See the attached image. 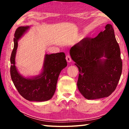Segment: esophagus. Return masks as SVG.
I'll use <instances>...</instances> for the list:
<instances>
[{"label": "esophagus", "mask_w": 129, "mask_h": 129, "mask_svg": "<svg viewBox=\"0 0 129 129\" xmlns=\"http://www.w3.org/2000/svg\"><path fill=\"white\" fill-rule=\"evenodd\" d=\"M66 60L67 61V62H71L72 61V58L71 57V56L69 55V54H67L66 56Z\"/></svg>", "instance_id": "1"}]
</instances>
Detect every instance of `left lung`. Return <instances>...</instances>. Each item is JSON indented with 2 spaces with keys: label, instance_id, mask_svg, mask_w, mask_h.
I'll list each match as a JSON object with an SVG mask.
<instances>
[{
  "label": "left lung",
  "instance_id": "8db88e82",
  "mask_svg": "<svg viewBox=\"0 0 129 129\" xmlns=\"http://www.w3.org/2000/svg\"><path fill=\"white\" fill-rule=\"evenodd\" d=\"M105 28L97 37L83 39L70 49L79 71L78 89L88 100L108 97L121 76L122 61L114 29L109 24Z\"/></svg>",
  "mask_w": 129,
  "mask_h": 129
}]
</instances>
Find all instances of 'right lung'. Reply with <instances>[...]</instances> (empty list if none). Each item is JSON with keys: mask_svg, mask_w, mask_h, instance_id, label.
I'll list each match as a JSON object with an SVG mask.
<instances>
[{"mask_svg": "<svg viewBox=\"0 0 129 129\" xmlns=\"http://www.w3.org/2000/svg\"><path fill=\"white\" fill-rule=\"evenodd\" d=\"M29 26L19 27L14 35V47L10 58V73L11 79L19 94L30 101L42 102L52 99L55 92L58 77L61 70L67 65L64 52L45 54L43 71L40 75L32 78H25L17 71L15 66V56L17 41Z\"/></svg>", "mask_w": 129, "mask_h": 129, "instance_id": "add662e5", "label": "right lung"}]
</instances>
